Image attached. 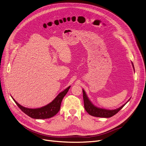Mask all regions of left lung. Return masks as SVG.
<instances>
[{"label": "left lung", "mask_w": 146, "mask_h": 146, "mask_svg": "<svg viewBox=\"0 0 146 146\" xmlns=\"http://www.w3.org/2000/svg\"><path fill=\"white\" fill-rule=\"evenodd\" d=\"M133 67H134V65H133ZM83 90V98H84V107L85 110L90 114V115L95 116V117H110L114 116L119 111L121 110L123 107L125 106V105L127 103L129 100L126 102L125 104L122 105L121 107H120L119 108L115 109V110H107L104 109L98 108V107L95 106L91 101L88 98V96H86V94L85 91Z\"/></svg>", "instance_id": "left-lung-1"}]
</instances>
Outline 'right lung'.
Returning a JSON list of instances; mask_svg holds the SVG:
<instances>
[{"label":"right lung","instance_id":"right-lung-1","mask_svg":"<svg viewBox=\"0 0 146 146\" xmlns=\"http://www.w3.org/2000/svg\"><path fill=\"white\" fill-rule=\"evenodd\" d=\"M70 88V86L67 88L65 90L62 92H60L56 97L48 105L43 106L40 108L37 109H29L27 107H24L21 106L20 104H18L17 101L12 98L15 101L16 104L25 114L31 118L36 119H48L53 117L57 113L61 107V101L67 93L68 90Z\"/></svg>","mask_w":146,"mask_h":146}]
</instances>
